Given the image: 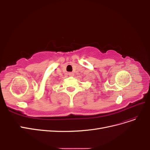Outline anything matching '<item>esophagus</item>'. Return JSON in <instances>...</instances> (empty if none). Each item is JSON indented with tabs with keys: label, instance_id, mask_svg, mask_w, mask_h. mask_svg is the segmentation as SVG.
I'll list each match as a JSON object with an SVG mask.
<instances>
[{
	"label": "esophagus",
	"instance_id": "1",
	"mask_svg": "<svg viewBox=\"0 0 150 150\" xmlns=\"http://www.w3.org/2000/svg\"><path fill=\"white\" fill-rule=\"evenodd\" d=\"M69 76H74V73H73V72H69Z\"/></svg>",
	"mask_w": 150,
	"mask_h": 150
}]
</instances>
